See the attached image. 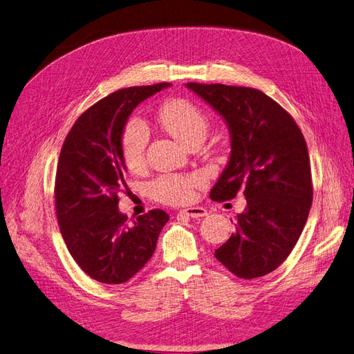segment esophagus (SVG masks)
<instances>
[{
  "instance_id": "1",
  "label": "esophagus",
  "mask_w": 354,
  "mask_h": 354,
  "mask_svg": "<svg viewBox=\"0 0 354 354\" xmlns=\"http://www.w3.org/2000/svg\"><path fill=\"white\" fill-rule=\"evenodd\" d=\"M180 213L187 216V217L198 218V217H205L207 216V209L204 207H189V208H185L183 212H180Z\"/></svg>"
}]
</instances>
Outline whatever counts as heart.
Masks as SVG:
<instances>
[{"instance_id": "b5f03b06", "label": "heart", "mask_w": 354, "mask_h": 354, "mask_svg": "<svg viewBox=\"0 0 354 354\" xmlns=\"http://www.w3.org/2000/svg\"><path fill=\"white\" fill-rule=\"evenodd\" d=\"M159 120L171 136L181 145L190 147L195 142H203L209 128L208 118L196 104L189 100H171L159 110ZM150 131L140 119L127 123L122 133V156L129 169H140L145 165L146 149ZM205 183L201 174H165L150 183V194L164 204H186L195 196V189Z\"/></svg>"}]
</instances>
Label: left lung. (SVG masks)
<instances>
[{"label":"left lung","mask_w":354,"mask_h":354,"mask_svg":"<svg viewBox=\"0 0 354 354\" xmlns=\"http://www.w3.org/2000/svg\"><path fill=\"white\" fill-rule=\"evenodd\" d=\"M225 119L231 156L209 192L213 201L243 190L247 207L236 231L214 252L240 279H257L288 259L302 234L313 203L307 142L290 114L253 88L186 83Z\"/></svg>","instance_id":"8db88e82"}]
</instances>
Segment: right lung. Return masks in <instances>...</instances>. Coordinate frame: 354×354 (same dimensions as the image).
I'll return each mask as SVG.
<instances>
[{"mask_svg":"<svg viewBox=\"0 0 354 354\" xmlns=\"http://www.w3.org/2000/svg\"><path fill=\"white\" fill-rule=\"evenodd\" d=\"M168 86H133L110 93L75 120L61 149L56 217L73 259L100 283L120 284L136 275L169 221L156 208L129 223L118 208L119 195L129 192L120 146L127 120L140 102Z\"/></svg>","mask_w":354,"mask_h":354,"instance_id":"add662e5","label":"right lung"}]
</instances>
